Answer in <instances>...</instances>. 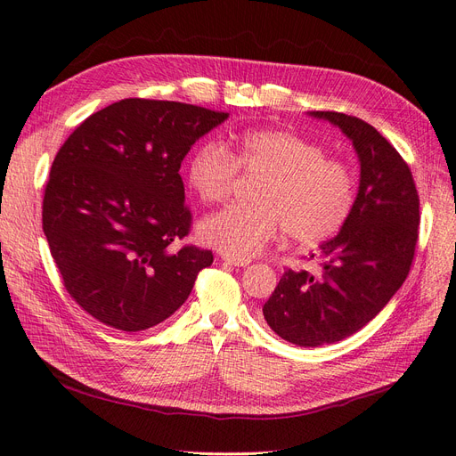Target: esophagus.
I'll list each match as a JSON object with an SVG mask.
<instances>
[{
	"mask_svg": "<svg viewBox=\"0 0 456 456\" xmlns=\"http://www.w3.org/2000/svg\"><path fill=\"white\" fill-rule=\"evenodd\" d=\"M222 261L232 266H248L251 263V259H239V257H229V256H224Z\"/></svg>",
	"mask_w": 456,
	"mask_h": 456,
	"instance_id": "esophagus-1",
	"label": "esophagus"
}]
</instances>
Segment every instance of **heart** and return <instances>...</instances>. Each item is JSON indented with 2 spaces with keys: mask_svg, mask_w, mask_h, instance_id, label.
<instances>
[{
  "mask_svg": "<svg viewBox=\"0 0 456 456\" xmlns=\"http://www.w3.org/2000/svg\"><path fill=\"white\" fill-rule=\"evenodd\" d=\"M239 171L263 178L254 191L256 205H231L199 227L200 240L229 257L259 254L281 231L295 244H322L346 225L357 200V180L347 163L285 129L248 131L229 146L202 144L191 154L185 178L202 202L217 205L232 195Z\"/></svg>",
  "mask_w": 456,
  "mask_h": 456,
  "instance_id": "1",
  "label": "heart"
}]
</instances>
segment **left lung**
<instances>
[{
    "instance_id": "obj_1",
    "label": "left lung",
    "mask_w": 456,
    "mask_h": 456,
    "mask_svg": "<svg viewBox=\"0 0 456 456\" xmlns=\"http://www.w3.org/2000/svg\"><path fill=\"white\" fill-rule=\"evenodd\" d=\"M338 126L361 161L355 207L334 239L312 254L314 271L283 273L263 315L300 347L340 342L361 330L406 281L419 239V193L408 163L357 116L312 112Z\"/></svg>"
}]
</instances>
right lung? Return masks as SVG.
<instances>
[{
  "instance_id": "right-lung-1",
  "label": "right lung",
  "mask_w": 456,
  "mask_h": 456,
  "mask_svg": "<svg viewBox=\"0 0 456 456\" xmlns=\"http://www.w3.org/2000/svg\"><path fill=\"white\" fill-rule=\"evenodd\" d=\"M227 112L131 97L86 118L58 150L43 197V231L67 293L97 322L137 332L190 297L210 249L188 237L180 165Z\"/></svg>"
}]
</instances>
